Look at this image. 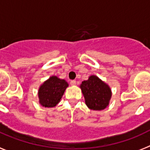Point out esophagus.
I'll return each instance as SVG.
<instances>
[{
	"label": "esophagus",
	"instance_id": "34e87169",
	"mask_svg": "<svg viewBox=\"0 0 150 150\" xmlns=\"http://www.w3.org/2000/svg\"><path fill=\"white\" fill-rule=\"evenodd\" d=\"M76 81H75V80H71V81H70V84H71V85H72V86H74V85H76Z\"/></svg>",
	"mask_w": 150,
	"mask_h": 150
}]
</instances>
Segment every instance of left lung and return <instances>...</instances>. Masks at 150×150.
Wrapping results in <instances>:
<instances>
[{"instance_id": "left-lung-1", "label": "left lung", "mask_w": 150, "mask_h": 150, "mask_svg": "<svg viewBox=\"0 0 150 150\" xmlns=\"http://www.w3.org/2000/svg\"><path fill=\"white\" fill-rule=\"evenodd\" d=\"M80 88L84 96L85 103L93 110H103L110 104L112 90L108 84L96 75H91L83 80Z\"/></svg>"}]
</instances>
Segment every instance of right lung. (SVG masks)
<instances>
[{
  "instance_id": "right-lung-1",
  "label": "right lung",
  "mask_w": 150,
  "mask_h": 150,
  "mask_svg": "<svg viewBox=\"0 0 150 150\" xmlns=\"http://www.w3.org/2000/svg\"><path fill=\"white\" fill-rule=\"evenodd\" d=\"M69 84L64 79L51 76L40 84L38 89L39 103L44 107L52 108L60 103Z\"/></svg>"
}]
</instances>
